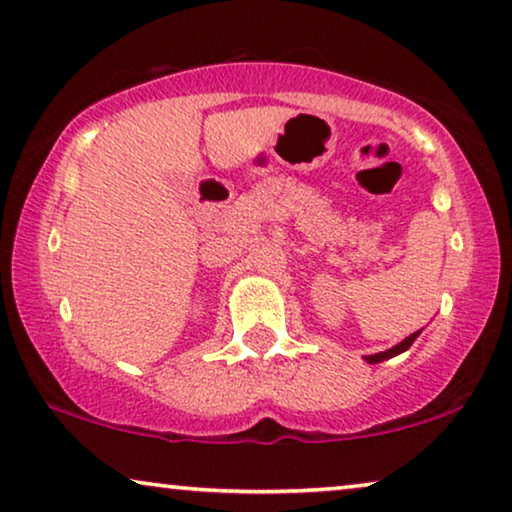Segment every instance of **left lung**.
<instances>
[{"mask_svg": "<svg viewBox=\"0 0 512 512\" xmlns=\"http://www.w3.org/2000/svg\"><path fill=\"white\" fill-rule=\"evenodd\" d=\"M421 332V330H419ZM419 332H414V335H410L407 339H403V342L400 344H395L393 349H388V351H381V353H374V356H365V360L367 363H381V360H386V358H393V356H398V353H403V351H407L410 349V346L414 344V339L419 337Z\"/></svg>", "mask_w": 512, "mask_h": 512, "instance_id": "8db88e82", "label": "left lung"}]
</instances>
